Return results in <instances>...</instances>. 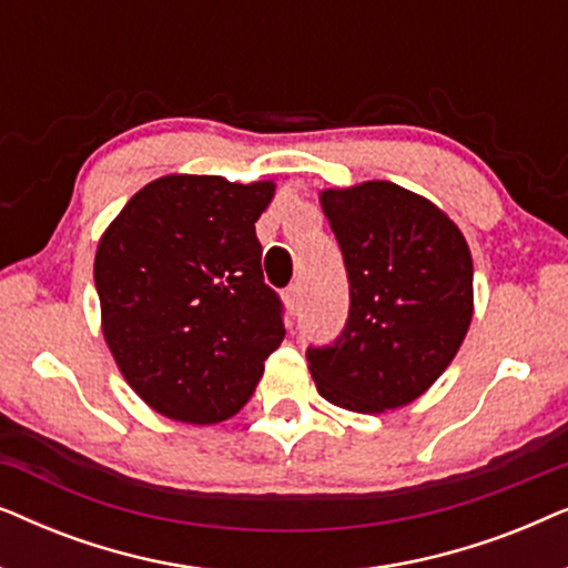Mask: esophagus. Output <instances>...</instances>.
Masks as SVG:
<instances>
[{
  "mask_svg": "<svg viewBox=\"0 0 568 568\" xmlns=\"http://www.w3.org/2000/svg\"><path fill=\"white\" fill-rule=\"evenodd\" d=\"M300 300H302V284L294 282V284L286 286V290H284V302H286V307L292 310V313L300 307Z\"/></svg>",
  "mask_w": 568,
  "mask_h": 568,
  "instance_id": "1",
  "label": "esophagus"
}]
</instances>
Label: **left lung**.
<instances>
[{
    "label": "left lung",
    "mask_w": 568,
    "mask_h": 568,
    "mask_svg": "<svg viewBox=\"0 0 568 568\" xmlns=\"http://www.w3.org/2000/svg\"><path fill=\"white\" fill-rule=\"evenodd\" d=\"M344 255L348 317L307 346L317 393L356 414L406 406L455 359L473 317V258L432 201L387 181L323 191Z\"/></svg>",
    "instance_id": "8db88e82"
}]
</instances>
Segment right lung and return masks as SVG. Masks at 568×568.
Returning <instances> with one entry per match:
<instances>
[{
    "instance_id": "right-lung-1",
    "label": "right lung",
    "mask_w": 568,
    "mask_h": 568,
    "mask_svg": "<svg viewBox=\"0 0 568 568\" xmlns=\"http://www.w3.org/2000/svg\"><path fill=\"white\" fill-rule=\"evenodd\" d=\"M274 183L165 175L134 193L95 255L113 359L139 398L185 424L251 400L284 341V305L263 282L255 222Z\"/></svg>"
}]
</instances>
